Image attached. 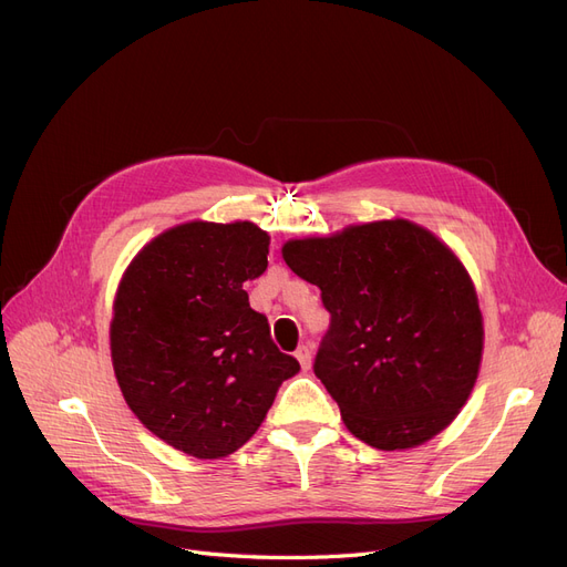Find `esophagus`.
I'll return each mask as SVG.
<instances>
[{"label": "esophagus", "instance_id": "1", "mask_svg": "<svg viewBox=\"0 0 567 567\" xmlns=\"http://www.w3.org/2000/svg\"><path fill=\"white\" fill-rule=\"evenodd\" d=\"M295 354H297V360H299L301 369H303V371H308V369H310V362H312V352H310V348H308V346H301Z\"/></svg>", "mask_w": 567, "mask_h": 567}]
</instances>
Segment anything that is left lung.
Returning <instances> with one entry per match:
<instances>
[{
  "label": "left lung",
  "mask_w": 567,
  "mask_h": 567,
  "mask_svg": "<svg viewBox=\"0 0 567 567\" xmlns=\"http://www.w3.org/2000/svg\"><path fill=\"white\" fill-rule=\"evenodd\" d=\"M285 264L322 291L329 329L312 369L346 427L381 451L425 444L476 383L484 320L470 272L406 219L289 240Z\"/></svg>",
  "instance_id": "obj_1"
}]
</instances>
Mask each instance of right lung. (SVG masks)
<instances>
[{
	"instance_id": "obj_1",
	"label": "right lung",
	"mask_w": 567,
	"mask_h": 567,
	"mask_svg": "<svg viewBox=\"0 0 567 567\" xmlns=\"http://www.w3.org/2000/svg\"><path fill=\"white\" fill-rule=\"evenodd\" d=\"M268 243L251 221L179 224L146 243L118 282L110 346L123 400L186 455L238 451L301 369L243 289L266 270Z\"/></svg>"
}]
</instances>
